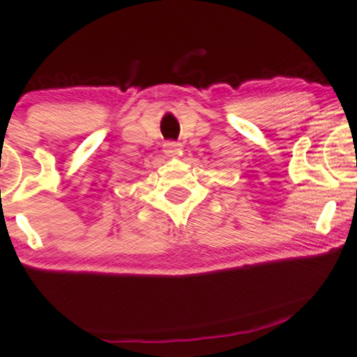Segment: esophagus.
<instances>
[{
	"label": "esophagus",
	"instance_id": "esophagus-1",
	"mask_svg": "<svg viewBox=\"0 0 357 357\" xmlns=\"http://www.w3.org/2000/svg\"><path fill=\"white\" fill-rule=\"evenodd\" d=\"M163 149H165V152H167V153H174L176 151H179V144H178V142H174V141H167L163 144Z\"/></svg>",
	"mask_w": 357,
	"mask_h": 357
}]
</instances>
